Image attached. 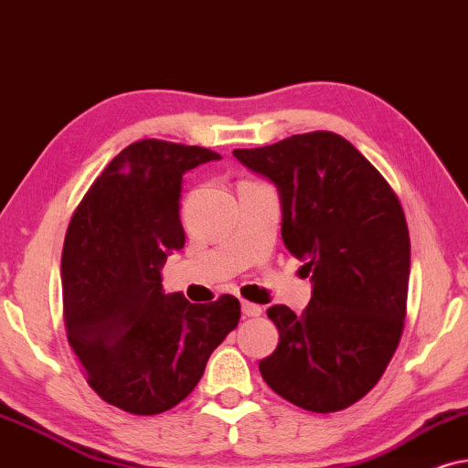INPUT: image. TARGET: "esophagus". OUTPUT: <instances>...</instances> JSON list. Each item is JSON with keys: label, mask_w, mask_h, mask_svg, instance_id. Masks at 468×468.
Here are the masks:
<instances>
[{"label": "esophagus", "mask_w": 468, "mask_h": 468, "mask_svg": "<svg viewBox=\"0 0 468 468\" xmlns=\"http://www.w3.org/2000/svg\"><path fill=\"white\" fill-rule=\"evenodd\" d=\"M241 313H244V316H261V313H263V308L257 306V303L241 302Z\"/></svg>", "instance_id": "1"}]
</instances>
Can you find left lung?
<instances>
[{"label": "left lung", "instance_id": "obj_1", "mask_svg": "<svg viewBox=\"0 0 468 468\" xmlns=\"http://www.w3.org/2000/svg\"><path fill=\"white\" fill-rule=\"evenodd\" d=\"M233 155L278 188L284 246L313 280L302 314L282 303L267 310L280 340L259 361L261 377L313 413L351 407L383 377L404 329L410 241L402 205L351 143L325 130Z\"/></svg>", "mask_w": 468, "mask_h": 468}]
</instances>
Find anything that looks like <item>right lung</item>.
Returning a JSON list of instances; mask_svg holds the SVG:
<instances>
[{
  "instance_id": "right-lung-1",
  "label": "right lung",
  "mask_w": 468,
  "mask_h": 468,
  "mask_svg": "<svg viewBox=\"0 0 468 468\" xmlns=\"http://www.w3.org/2000/svg\"><path fill=\"white\" fill-rule=\"evenodd\" d=\"M218 158L197 145L136 141L100 173L68 224V342L90 388L126 413L158 415L182 402L239 323L238 297L190 303L162 291V265L186 244L182 176Z\"/></svg>"
}]
</instances>
